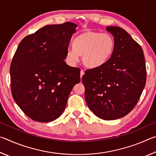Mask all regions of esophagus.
<instances>
[{"instance_id": "1", "label": "esophagus", "mask_w": 156, "mask_h": 156, "mask_svg": "<svg viewBox=\"0 0 156 156\" xmlns=\"http://www.w3.org/2000/svg\"><path fill=\"white\" fill-rule=\"evenodd\" d=\"M84 73V71L83 69H81V71H80V78H82V76H83Z\"/></svg>"}]
</instances>
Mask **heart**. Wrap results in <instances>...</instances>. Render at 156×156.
<instances>
[{
    "label": "heart",
    "instance_id": "1",
    "mask_svg": "<svg viewBox=\"0 0 156 156\" xmlns=\"http://www.w3.org/2000/svg\"><path fill=\"white\" fill-rule=\"evenodd\" d=\"M73 46L67 50L69 61L74 64L79 60L80 55H83L86 67L96 68L103 65L112 56L115 41L109 34L87 31L76 37Z\"/></svg>",
    "mask_w": 156,
    "mask_h": 156
}]
</instances>
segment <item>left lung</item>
<instances>
[{"label": "left lung", "mask_w": 156, "mask_h": 156, "mask_svg": "<svg viewBox=\"0 0 156 156\" xmlns=\"http://www.w3.org/2000/svg\"><path fill=\"white\" fill-rule=\"evenodd\" d=\"M115 49L99 67L85 71L82 82L88 107L102 120H116L133 109L146 84L143 50L122 28L109 26Z\"/></svg>", "instance_id": "left-lung-1"}]
</instances>
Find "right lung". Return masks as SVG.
<instances>
[{"mask_svg": "<svg viewBox=\"0 0 156 156\" xmlns=\"http://www.w3.org/2000/svg\"><path fill=\"white\" fill-rule=\"evenodd\" d=\"M77 25L66 22L39 29L21 41L10 66L13 98L29 118L49 122L62 114L80 82V69L64 60Z\"/></svg>", "mask_w": 156, "mask_h": 156, "instance_id": "add662e5", "label": "right lung"}]
</instances>
